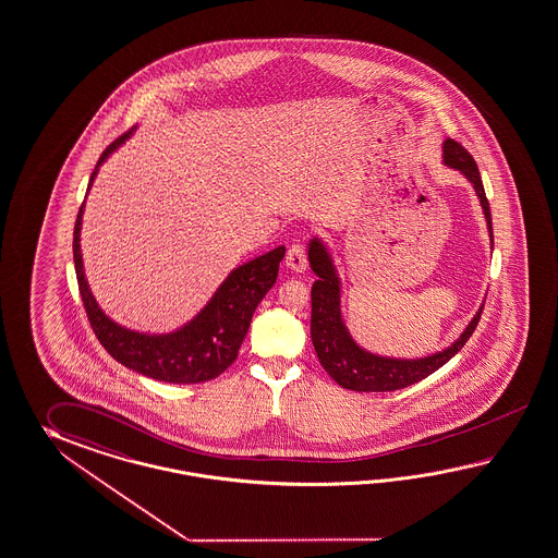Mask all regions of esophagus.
Here are the masks:
<instances>
[{
    "instance_id": "1",
    "label": "esophagus",
    "mask_w": 558,
    "mask_h": 558,
    "mask_svg": "<svg viewBox=\"0 0 558 558\" xmlns=\"http://www.w3.org/2000/svg\"><path fill=\"white\" fill-rule=\"evenodd\" d=\"M306 250H304V244L302 242H292V245L288 247V252H286V266L290 268V270H294V272H302L304 268H306Z\"/></svg>"
}]
</instances>
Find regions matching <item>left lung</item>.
I'll return each mask as SVG.
<instances>
[{"mask_svg":"<svg viewBox=\"0 0 558 558\" xmlns=\"http://www.w3.org/2000/svg\"><path fill=\"white\" fill-rule=\"evenodd\" d=\"M444 163L449 165L451 169L462 171L463 175L470 179V183L474 185L482 209H484V216L488 221L489 238L494 245L488 197H486V191L482 185V178H480L474 157L463 149L460 143L448 138L444 143ZM308 259H311L313 272L318 276V280L314 282L313 290H311V299H313L311 339H313L314 351L328 375L337 380L342 389H351L356 393L397 391V389H403L417 380L429 377L437 368L444 367L453 354L462 351L463 344L476 330L480 316L484 311V304H482L476 316L472 318V323L463 330L462 337L441 353L413 359V361L387 359L379 354L367 353L351 339L349 330L340 318V280L327 247L318 240H313L311 250H308Z\"/></svg>","mask_w":558,"mask_h":558,"instance_id":"obj_1","label":"left lung"}]
</instances>
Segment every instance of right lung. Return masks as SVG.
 <instances>
[{
	"label": "right lung",
	"mask_w": 558,
	"mask_h": 558,
	"mask_svg": "<svg viewBox=\"0 0 558 558\" xmlns=\"http://www.w3.org/2000/svg\"><path fill=\"white\" fill-rule=\"evenodd\" d=\"M133 131H126L114 143L102 150L98 165L117 149ZM96 165V167H98ZM96 169L90 175L88 190L93 185ZM82 209L74 223V268L81 290L82 304L88 316V323L95 330L96 339L124 367L133 368L150 379L165 383H205L216 379L238 359L245 332L252 323L259 302L272 288L278 276L280 259L284 258V245H278L272 252L250 259L244 266L235 268L228 280L219 286L218 292L202 313L190 325L179 328L171 335H141L126 330L112 323L96 304L90 288L86 284L82 270L81 223Z\"/></svg>",
	"instance_id": "1"
}]
</instances>
